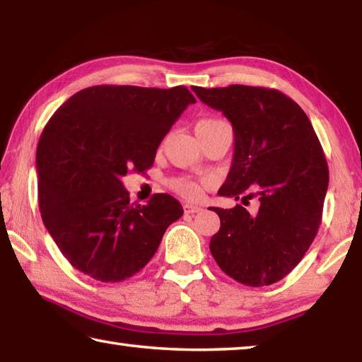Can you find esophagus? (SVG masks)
I'll list each match as a JSON object with an SVG mask.
<instances>
[{
    "instance_id": "1",
    "label": "esophagus",
    "mask_w": 362,
    "mask_h": 362,
    "mask_svg": "<svg viewBox=\"0 0 362 362\" xmlns=\"http://www.w3.org/2000/svg\"><path fill=\"white\" fill-rule=\"evenodd\" d=\"M183 209H185L187 214H196V212L201 211V207L193 206V204H185V206H183Z\"/></svg>"
}]
</instances>
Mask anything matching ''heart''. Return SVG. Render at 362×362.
<instances>
[{
  "mask_svg": "<svg viewBox=\"0 0 362 362\" xmlns=\"http://www.w3.org/2000/svg\"><path fill=\"white\" fill-rule=\"evenodd\" d=\"M211 121H217V119H203L199 122H211ZM175 188H177V192L182 193L188 199H198L201 196V185L196 182L179 180V182H175Z\"/></svg>",
  "mask_w": 362,
  "mask_h": 362,
  "instance_id": "heart-1",
  "label": "heart"
}]
</instances>
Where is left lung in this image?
I'll list each match as a JSON object with an SVG mask.
<instances>
[{"mask_svg":"<svg viewBox=\"0 0 362 362\" xmlns=\"http://www.w3.org/2000/svg\"><path fill=\"white\" fill-rule=\"evenodd\" d=\"M231 122L235 153L220 196H259V211L212 207L220 230L211 238L217 265L250 287L278 283L313 243L321 225L329 169L308 116L276 89L233 84L192 88ZM256 193L254 194L253 192Z\"/></svg>","mask_w":362,"mask_h":362,"instance_id":"8db88e82","label":"left lung"}]
</instances>
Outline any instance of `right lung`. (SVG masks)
Here are the masks:
<instances>
[{"label": "right lung", "instance_id": "1", "mask_svg": "<svg viewBox=\"0 0 362 362\" xmlns=\"http://www.w3.org/2000/svg\"><path fill=\"white\" fill-rule=\"evenodd\" d=\"M194 102L185 86L103 84L71 95L49 119L36 150L40 211L79 272L102 283L134 276L182 217L166 193L131 204L121 179L153 166L161 140Z\"/></svg>", "mask_w": 362, "mask_h": 362}]
</instances>
